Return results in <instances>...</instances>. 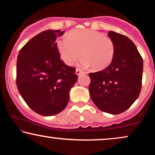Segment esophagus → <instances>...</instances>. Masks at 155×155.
<instances>
[{
    "instance_id": "esophagus-1",
    "label": "esophagus",
    "mask_w": 155,
    "mask_h": 155,
    "mask_svg": "<svg viewBox=\"0 0 155 155\" xmlns=\"http://www.w3.org/2000/svg\"><path fill=\"white\" fill-rule=\"evenodd\" d=\"M83 73H84L83 71L81 70V69H79V68H77L76 70V75H78V76L81 75V74H83Z\"/></svg>"
}]
</instances>
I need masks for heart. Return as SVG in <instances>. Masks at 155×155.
Returning a JSON list of instances; mask_svg holds the SVG:
<instances>
[{"mask_svg":"<svg viewBox=\"0 0 155 155\" xmlns=\"http://www.w3.org/2000/svg\"><path fill=\"white\" fill-rule=\"evenodd\" d=\"M56 47L62 60L66 65H72L81 54L83 58L79 62L80 65L85 68L92 65L95 70L108 67L115 54L112 39L90 29L71 31L68 36L65 35L57 40Z\"/></svg>","mask_w":155,"mask_h":155,"instance_id":"b5f03b06","label":"heart"}]
</instances>
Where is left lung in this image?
Listing matches in <instances>:
<instances>
[{
	"instance_id": "left-lung-1",
	"label": "left lung",
	"mask_w": 155,
	"mask_h": 155,
	"mask_svg": "<svg viewBox=\"0 0 155 155\" xmlns=\"http://www.w3.org/2000/svg\"><path fill=\"white\" fill-rule=\"evenodd\" d=\"M115 46L114 59L104 70L89 74V91L99 109L119 114L130 107L141 90L143 59L132 41L125 35L109 31Z\"/></svg>"
}]
</instances>
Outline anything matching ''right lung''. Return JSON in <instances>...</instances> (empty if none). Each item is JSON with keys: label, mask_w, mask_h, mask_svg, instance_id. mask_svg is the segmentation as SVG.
<instances>
[{"label": "right lung", "mask_w": 155, "mask_h": 155, "mask_svg": "<svg viewBox=\"0 0 155 155\" xmlns=\"http://www.w3.org/2000/svg\"><path fill=\"white\" fill-rule=\"evenodd\" d=\"M60 30H48L31 39L19 51L17 86L23 100L42 116L61 112L69 101V92L78 76L76 69L60 60L56 39Z\"/></svg>", "instance_id": "add662e5"}]
</instances>
